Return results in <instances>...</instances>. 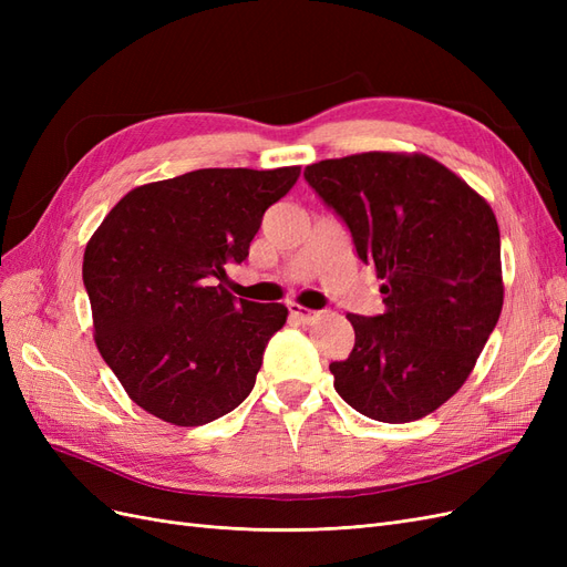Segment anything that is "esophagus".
Instances as JSON below:
<instances>
[{
	"instance_id": "esophagus-1",
	"label": "esophagus",
	"mask_w": 567,
	"mask_h": 567,
	"mask_svg": "<svg viewBox=\"0 0 567 567\" xmlns=\"http://www.w3.org/2000/svg\"><path fill=\"white\" fill-rule=\"evenodd\" d=\"M288 315H290V319L298 321V323H310V321H315V317H317V312L307 310V307L296 305V302L288 305Z\"/></svg>"
}]
</instances>
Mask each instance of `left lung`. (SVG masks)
<instances>
[{
  "label": "left lung",
  "instance_id": "1",
  "mask_svg": "<svg viewBox=\"0 0 567 567\" xmlns=\"http://www.w3.org/2000/svg\"><path fill=\"white\" fill-rule=\"evenodd\" d=\"M305 179L383 279L385 312L348 315L354 348L329 367L333 385L373 421L423 419L466 383L499 321L496 217L466 182L421 153L321 161L305 167Z\"/></svg>",
  "mask_w": 567,
  "mask_h": 567
}]
</instances>
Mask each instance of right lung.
Returning <instances> with one entry per match:
<instances>
[{
    "instance_id": "add662e5",
    "label": "right lung",
    "mask_w": 567,
    "mask_h": 567,
    "mask_svg": "<svg viewBox=\"0 0 567 567\" xmlns=\"http://www.w3.org/2000/svg\"><path fill=\"white\" fill-rule=\"evenodd\" d=\"M298 175L208 167L136 186L90 238L82 281L96 348L148 414L203 425L250 394L288 310L234 298L215 281L246 260L265 210Z\"/></svg>"
}]
</instances>
